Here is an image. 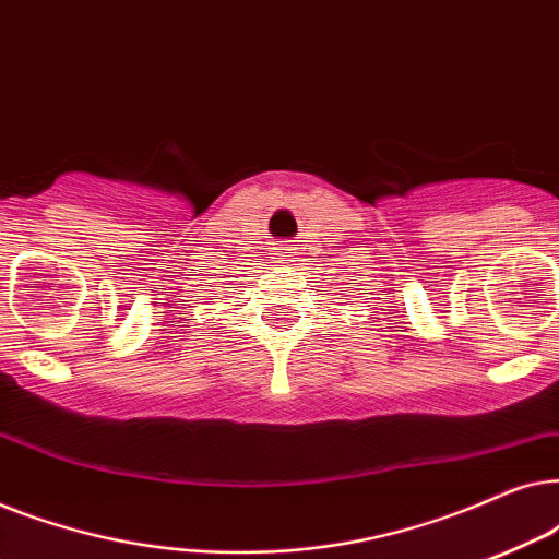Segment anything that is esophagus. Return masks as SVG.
Listing matches in <instances>:
<instances>
[{"label": "esophagus", "mask_w": 559, "mask_h": 559, "mask_svg": "<svg viewBox=\"0 0 559 559\" xmlns=\"http://www.w3.org/2000/svg\"><path fill=\"white\" fill-rule=\"evenodd\" d=\"M289 254H293L289 247H277V259H282V262H289Z\"/></svg>", "instance_id": "obj_1"}]
</instances>
